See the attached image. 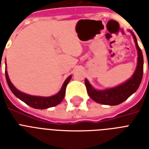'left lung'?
Instances as JSON below:
<instances>
[{"label":"left lung","instance_id":"obj_1","mask_svg":"<svg viewBox=\"0 0 149 149\" xmlns=\"http://www.w3.org/2000/svg\"><path fill=\"white\" fill-rule=\"evenodd\" d=\"M134 38L135 45L138 50V64L134 74L128 80L119 86L109 88L104 91H97L91 86L87 79H85L86 91L88 95L97 103L105 105H118L125 101L130 96L136 92L141 84L143 77V56L141 49L139 48L136 37L133 31H130Z\"/></svg>","mask_w":149,"mask_h":149}]
</instances>
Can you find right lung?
I'll return each mask as SVG.
<instances>
[{"mask_svg":"<svg viewBox=\"0 0 149 149\" xmlns=\"http://www.w3.org/2000/svg\"><path fill=\"white\" fill-rule=\"evenodd\" d=\"M5 77L6 79H7V83L8 84L9 88L10 89V91L15 97H17L18 99L24 102L25 104H28L29 106L33 107L36 109H46L52 107H55L56 105H58V104H60L62 100H63L64 97H65V88L67 86L68 83L70 82L72 76H70L67 79H65V82L63 83L62 88L59 91L58 93H56V95L52 96V97H38V96H31L29 94H26V93H22L21 91L15 88V86L11 84L9 77H8V74L7 70H5Z\"/></svg>","mask_w":149,"mask_h":149,"instance_id":"right-lung-1","label":"right lung"}]
</instances>
